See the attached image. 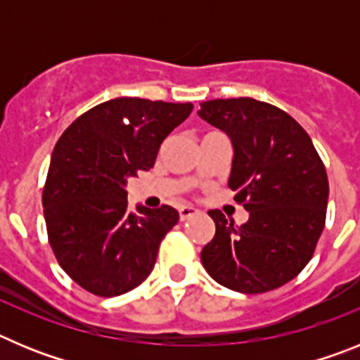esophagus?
<instances>
[{"label":"esophagus","mask_w":360,"mask_h":360,"mask_svg":"<svg viewBox=\"0 0 360 360\" xmlns=\"http://www.w3.org/2000/svg\"><path fill=\"white\" fill-rule=\"evenodd\" d=\"M178 212H180V219L182 221H186V219L193 218L195 214H198V209H195L193 205H182V207L178 209Z\"/></svg>","instance_id":"esophagus-1"}]
</instances>
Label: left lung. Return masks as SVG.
Masks as SVG:
<instances>
[{"mask_svg": "<svg viewBox=\"0 0 360 360\" xmlns=\"http://www.w3.org/2000/svg\"><path fill=\"white\" fill-rule=\"evenodd\" d=\"M198 115L231 136L229 187L249 211L234 225L209 211L216 234L202 249L214 281L243 294L283 287L307 266L326 221L328 176L311 139L287 111L256 98H214Z\"/></svg>", "mask_w": 360, "mask_h": 360, "instance_id": "8db88e82", "label": "left lung"}]
</instances>
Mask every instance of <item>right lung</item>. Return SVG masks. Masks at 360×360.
<instances>
[{"instance_id": "obj_1", "label": "right lung", "mask_w": 360, "mask_h": 360, "mask_svg": "<svg viewBox=\"0 0 360 360\" xmlns=\"http://www.w3.org/2000/svg\"><path fill=\"white\" fill-rule=\"evenodd\" d=\"M191 111V103L111 98L57 141L43 187L46 232L61 269L90 294L115 297L151 274L178 212L169 205L129 211L126 184L151 169L165 136Z\"/></svg>"}]
</instances>
